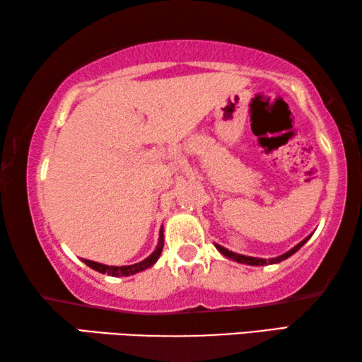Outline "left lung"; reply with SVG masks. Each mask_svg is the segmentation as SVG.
Segmentation results:
<instances>
[{
	"instance_id": "obj_1",
	"label": "left lung",
	"mask_w": 362,
	"mask_h": 362,
	"mask_svg": "<svg viewBox=\"0 0 362 362\" xmlns=\"http://www.w3.org/2000/svg\"><path fill=\"white\" fill-rule=\"evenodd\" d=\"M311 235H313V233H311ZM311 235L306 236L303 241H300V243L297 244V246H293L291 250H287V252L281 254V255H278V257H273V259H260V257H250V255L236 254V252H233V250H228L226 247L220 246V244H217V243H214V246H216V249L218 250L220 254L225 255L226 259H230V260H233V262L244 263V265H250V267H263V265H274V263H279V262H283V260H286V259H289L291 255L296 254L297 250H298L300 247H302L306 241L310 240Z\"/></svg>"
}]
</instances>
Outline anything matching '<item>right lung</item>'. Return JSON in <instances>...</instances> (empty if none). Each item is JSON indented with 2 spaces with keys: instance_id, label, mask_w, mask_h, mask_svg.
Here are the masks:
<instances>
[{
  "instance_id": "right-lung-1",
  "label": "right lung",
  "mask_w": 362,
  "mask_h": 362,
  "mask_svg": "<svg viewBox=\"0 0 362 362\" xmlns=\"http://www.w3.org/2000/svg\"><path fill=\"white\" fill-rule=\"evenodd\" d=\"M163 231H164V228H163V225H161V230H159V238H158L156 249L153 250V252L148 257H146V259H144L142 262H139V263H134V265L115 267V265H103V263L94 262V260H86V259H81V260L88 267L95 269V272H99L102 274H108V276H115V278L132 276V274L144 272V269L153 267L158 262L159 255H161V252H163V246H164V233Z\"/></svg>"
}]
</instances>
